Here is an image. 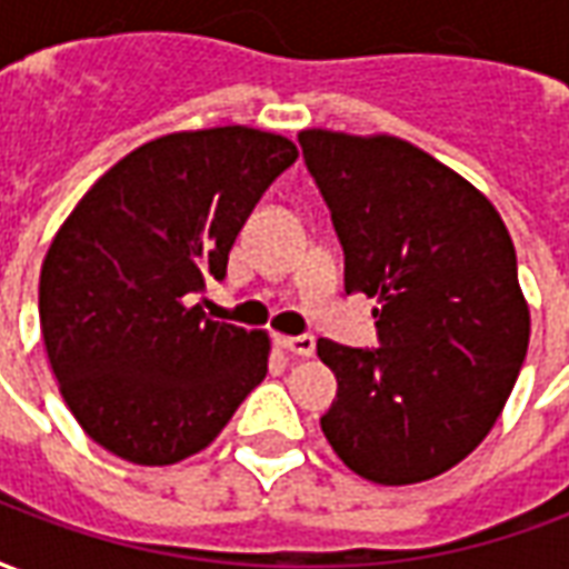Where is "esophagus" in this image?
<instances>
[{"instance_id":"34e87169","label":"esophagus","mask_w":569,"mask_h":569,"mask_svg":"<svg viewBox=\"0 0 569 569\" xmlns=\"http://www.w3.org/2000/svg\"><path fill=\"white\" fill-rule=\"evenodd\" d=\"M277 345L292 357H313V350H317V341L310 335H296V338L292 335H277Z\"/></svg>"}]
</instances>
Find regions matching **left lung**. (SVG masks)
<instances>
[{"label": "left lung", "instance_id": "1", "mask_svg": "<svg viewBox=\"0 0 569 569\" xmlns=\"http://www.w3.org/2000/svg\"><path fill=\"white\" fill-rule=\"evenodd\" d=\"M345 247L347 292L378 298L381 347L317 353L338 378L320 418L375 485H418L485 441L530 341L512 237L476 186L399 137L298 133Z\"/></svg>", "mask_w": 569, "mask_h": 569}]
</instances>
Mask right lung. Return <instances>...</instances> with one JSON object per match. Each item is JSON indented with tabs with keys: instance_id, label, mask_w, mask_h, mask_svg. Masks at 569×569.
Segmentation results:
<instances>
[{
	"instance_id": "1",
	"label": "right lung",
	"mask_w": 569,
	"mask_h": 569,
	"mask_svg": "<svg viewBox=\"0 0 569 569\" xmlns=\"http://www.w3.org/2000/svg\"><path fill=\"white\" fill-rule=\"evenodd\" d=\"M296 142L228 124L133 149L48 247L39 322L60 393L106 451L170 466L203 451L268 375L271 338L207 320L194 298Z\"/></svg>"
}]
</instances>
